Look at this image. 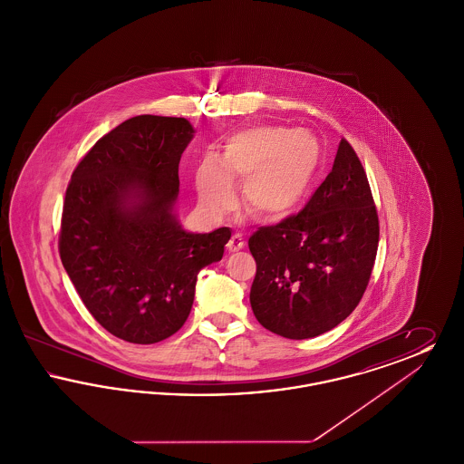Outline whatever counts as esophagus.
I'll use <instances>...</instances> for the list:
<instances>
[{"label": "esophagus", "instance_id": "34e87169", "mask_svg": "<svg viewBox=\"0 0 464 464\" xmlns=\"http://www.w3.org/2000/svg\"><path fill=\"white\" fill-rule=\"evenodd\" d=\"M243 246H245V240H243L242 233H235V235L229 238V242H227V250H229V252H238Z\"/></svg>", "mask_w": 464, "mask_h": 464}]
</instances>
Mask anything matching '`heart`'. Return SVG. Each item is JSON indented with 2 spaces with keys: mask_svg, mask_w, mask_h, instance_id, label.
I'll list each match as a JSON object with an SVG mask.
<instances>
[{
  "mask_svg": "<svg viewBox=\"0 0 464 464\" xmlns=\"http://www.w3.org/2000/svg\"><path fill=\"white\" fill-rule=\"evenodd\" d=\"M320 163L322 148L311 133L254 127L227 139L219 163L214 158L199 163L197 191L210 210H224L235 199L233 182H243L246 210L276 219L304 198Z\"/></svg>",
  "mask_w": 464,
  "mask_h": 464,
  "instance_id": "b5f03b06",
  "label": "heart"
}]
</instances>
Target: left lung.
I'll use <instances>...</instances> for the list:
<instances>
[{
    "mask_svg": "<svg viewBox=\"0 0 464 464\" xmlns=\"http://www.w3.org/2000/svg\"><path fill=\"white\" fill-rule=\"evenodd\" d=\"M377 243L369 179L352 144L341 139L331 174L304 208L248 238L257 265L250 288L257 322L287 339L331 331L358 306Z\"/></svg>",
    "mask_w": 464,
    "mask_h": 464,
    "instance_id": "1",
    "label": "left lung"
}]
</instances>
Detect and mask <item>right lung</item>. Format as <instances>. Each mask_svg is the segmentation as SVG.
Segmentation results:
<instances>
[{
  "label": "right lung",
  "mask_w": 464,
  "mask_h": 464,
  "mask_svg": "<svg viewBox=\"0 0 464 464\" xmlns=\"http://www.w3.org/2000/svg\"><path fill=\"white\" fill-rule=\"evenodd\" d=\"M186 118L140 114L101 137L72 170L59 254L90 314L133 344L188 320L198 273L221 261L229 227L186 233L172 216Z\"/></svg>",
  "instance_id": "obj_1"
}]
</instances>
